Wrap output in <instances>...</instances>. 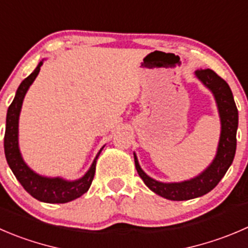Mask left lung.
<instances>
[{"instance_id":"left-lung-1","label":"left lung","mask_w":248,"mask_h":248,"mask_svg":"<svg viewBox=\"0 0 248 248\" xmlns=\"http://www.w3.org/2000/svg\"><path fill=\"white\" fill-rule=\"evenodd\" d=\"M195 74L199 80L202 81L203 85L207 86L215 94L218 110H219L220 122H222V133H220L217 155L210 167L191 180L182 183H161L154 180L141 170L138 160L134 155L137 172L145 183L146 186L157 195L173 201L190 200V199L199 198V196L210 193L224 177L228 168L232 163L235 151H236L239 114H237V108L234 102L232 90L228 83L211 69L196 70Z\"/></svg>"}]
</instances>
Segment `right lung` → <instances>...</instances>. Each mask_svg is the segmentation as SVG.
<instances>
[{"mask_svg":"<svg viewBox=\"0 0 248 248\" xmlns=\"http://www.w3.org/2000/svg\"><path fill=\"white\" fill-rule=\"evenodd\" d=\"M41 65H42V62L20 83L13 102L9 105L8 111H7L6 132H4V154H6L7 162L12 172L14 173L19 183L23 185V188L32 198L42 202L65 203L80 198L90 189L93 178H94L97 158L102 150L95 156L88 172L81 179L75 180V182H66L60 178L41 177L25 165L18 148V120L26 91L29 90L30 85L40 73Z\"/></svg>","mask_w":248,"mask_h":248,"instance_id":"right-lung-1","label":"right lung"}]
</instances>
